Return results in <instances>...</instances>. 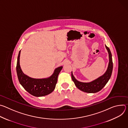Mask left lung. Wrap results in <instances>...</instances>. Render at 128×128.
Returning a JSON list of instances; mask_svg holds the SVG:
<instances>
[{
    "label": "left lung",
    "instance_id": "left-lung-1",
    "mask_svg": "<svg viewBox=\"0 0 128 128\" xmlns=\"http://www.w3.org/2000/svg\"><path fill=\"white\" fill-rule=\"evenodd\" d=\"M106 48L107 50L109 56V63L107 69L104 74L97 79L89 82H83L78 81L73 75L71 72V78L76 86L82 91L88 93H95L101 90L110 79L113 69V63L112 60V54L109 49L106 45Z\"/></svg>",
    "mask_w": 128,
    "mask_h": 128
}]
</instances>
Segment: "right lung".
I'll use <instances>...</instances> for the list:
<instances>
[{
	"instance_id": "1",
	"label": "right lung",
	"mask_w": 128,
	"mask_h": 128,
	"mask_svg": "<svg viewBox=\"0 0 128 128\" xmlns=\"http://www.w3.org/2000/svg\"><path fill=\"white\" fill-rule=\"evenodd\" d=\"M20 53L21 50L18 54L16 67V74L20 84L29 93L35 97H42L51 93L55 88L58 75L63 67L60 66L56 68L52 74L48 78H31L25 74L21 68Z\"/></svg>"
}]
</instances>
